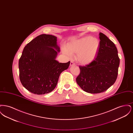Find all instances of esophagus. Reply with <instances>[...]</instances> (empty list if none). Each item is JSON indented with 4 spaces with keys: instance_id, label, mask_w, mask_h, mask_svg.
I'll list each match as a JSON object with an SVG mask.
<instances>
[{
    "instance_id": "34e87169",
    "label": "esophagus",
    "mask_w": 133,
    "mask_h": 133,
    "mask_svg": "<svg viewBox=\"0 0 133 133\" xmlns=\"http://www.w3.org/2000/svg\"><path fill=\"white\" fill-rule=\"evenodd\" d=\"M75 63L73 62H72V61H71V62H70V66H75Z\"/></svg>"
}]
</instances>
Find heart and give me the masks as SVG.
Returning a JSON list of instances; mask_svg holds the SVG:
<instances>
[{
  "label": "heart",
  "mask_w": 133,
  "mask_h": 133,
  "mask_svg": "<svg viewBox=\"0 0 133 133\" xmlns=\"http://www.w3.org/2000/svg\"><path fill=\"white\" fill-rule=\"evenodd\" d=\"M100 46L99 40L91 36H86L73 40L63 48V53L69 57L71 54L77 53L76 60L82 65L91 63L97 56Z\"/></svg>",
  "instance_id": "b5f03b06"
}]
</instances>
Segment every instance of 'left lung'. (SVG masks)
I'll return each mask as SVG.
<instances>
[{
  "instance_id": "8db88e82",
  "label": "left lung",
  "mask_w": 133,
  "mask_h": 133,
  "mask_svg": "<svg viewBox=\"0 0 133 133\" xmlns=\"http://www.w3.org/2000/svg\"><path fill=\"white\" fill-rule=\"evenodd\" d=\"M100 46L97 57L86 66H79L80 73L76 82L84 91L92 94L104 92L115 82L120 59L114 43L99 33Z\"/></svg>"
}]
</instances>
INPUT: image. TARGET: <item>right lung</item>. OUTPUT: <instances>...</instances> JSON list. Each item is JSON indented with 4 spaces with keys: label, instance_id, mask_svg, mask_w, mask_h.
<instances>
[{
    "label": "right lung",
    "instance_id": "1",
    "mask_svg": "<svg viewBox=\"0 0 133 133\" xmlns=\"http://www.w3.org/2000/svg\"><path fill=\"white\" fill-rule=\"evenodd\" d=\"M57 37L42 34L24 47L19 60V78L23 87L32 93L43 95L52 92L60 74L70 62L59 63L56 58L60 52Z\"/></svg>",
    "mask_w": 133,
    "mask_h": 133
}]
</instances>
